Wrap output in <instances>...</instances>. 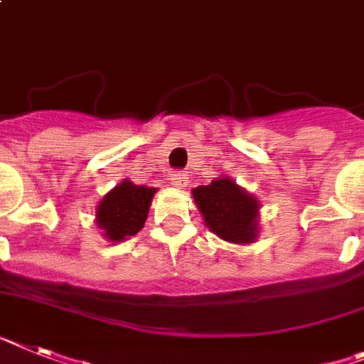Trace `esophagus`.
Instances as JSON below:
<instances>
[{
	"mask_svg": "<svg viewBox=\"0 0 364 364\" xmlns=\"http://www.w3.org/2000/svg\"><path fill=\"white\" fill-rule=\"evenodd\" d=\"M168 181L172 183L173 187H177V188L185 187V185H187V173L172 172V173H170V177H168Z\"/></svg>",
	"mask_w": 364,
	"mask_h": 364,
	"instance_id": "34e87169",
	"label": "esophagus"
}]
</instances>
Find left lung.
Instances as JSON below:
<instances>
[{"label":"left lung","mask_w":364,"mask_h":364,"mask_svg":"<svg viewBox=\"0 0 364 364\" xmlns=\"http://www.w3.org/2000/svg\"><path fill=\"white\" fill-rule=\"evenodd\" d=\"M198 209L215 235L237 244H248L257 237V201L222 177L192 191Z\"/></svg>","instance_id":"obj_1"}]
</instances>
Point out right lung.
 Listing matches in <instances>:
<instances>
[{
  "instance_id": "add662e5",
  "label": "right lung",
  "mask_w": 364,
  "mask_h": 364,
  "mask_svg": "<svg viewBox=\"0 0 364 364\" xmlns=\"http://www.w3.org/2000/svg\"><path fill=\"white\" fill-rule=\"evenodd\" d=\"M155 188L135 185L125 179L112 188L97 205V225L105 231V237L112 242L133 237L144 228L149 203Z\"/></svg>"
}]
</instances>
